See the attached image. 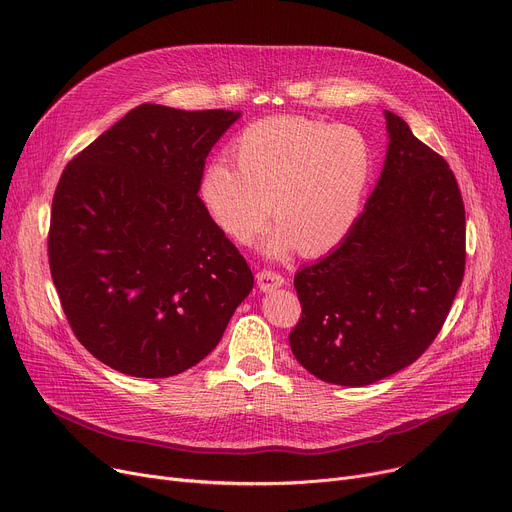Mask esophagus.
Returning a JSON list of instances; mask_svg holds the SVG:
<instances>
[{"mask_svg": "<svg viewBox=\"0 0 512 512\" xmlns=\"http://www.w3.org/2000/svg\"><path fill=\"white\" fill-rule=\"evenodd\" d=\"M284 276H280L278 271H271V269H261L257 274V284H259V290L263 292H271L276 290L280 286H284Z\"/></svg>", "mask_w": 512, "mask_h": 512, "instance_id": "1", "label": "esophagus"}]
</instances>
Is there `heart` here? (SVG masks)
Returning <instances> with one entry per match:
<instances>
[{"mask_svg":"<svg viewBox=\"0 0 512 512\" xmlns=\"http://www.w3.org/2000/svg\"><path fill=\"white\" fill-rule=\"evenodd\" d=\"M230 154L203 166L197 197L212 224L249 245L267 214L276 218L263 251L284 257L296 247L321 255L356 224L374 175L366 135L298 115L255 121L236 135Z\"/></svg>","mask_w":512,"mask_h":512,"instance_id":"obj_1","label":"heart"}]
</instances>
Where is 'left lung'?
I'll use <instances>...</instances> for the list:
<instances>
[{
  "instance_id": "left-lung-1",
  "label": "left lung",
  "mask_w": 512,
  "mask_h": 512,
  "mask_svg": "<svg viewBox=\"0 0 512 512\" xmlns=\"http://www.w3.org/2000/svg\"><path fill=\"white\" fill-rule=\"evenodd\" d=\"M377 187L348 236L296 271L294 358L317 379L372 385L418 360L445 323L465 271V208L453 170L401 117Z\"/></svg>"
}]
</instances>
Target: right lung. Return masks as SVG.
Returning a JSON list of instances; mask_svg holds the SVG:
<instances>
[{"label":"right lung","instance_id":"right-lung-1","mask_svg":"<svg viewBox=\"0 0 512 512\" xmlns=\"http://www.w3.org/2000/svg\"><path fill=\"white\" fill-rule=\"evenodd\" d=\"M241 111L140 105L65 166L49 265L80 344L129 377L164 379L222 339L253 290L197 197L206 158Z\"/></svg>","mask_w":512,"mask_h":512}]
</instances>
